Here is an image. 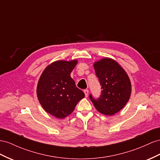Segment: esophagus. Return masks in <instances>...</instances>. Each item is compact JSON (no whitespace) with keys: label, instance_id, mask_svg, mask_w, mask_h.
Instances as JSON below:
<instances>
[{"label":"esophagus","instance_id":"esophagus-1","mask_svg":"<svg viewBox=\"0 0 160 160\" xmlns=\"http://www.w3.org/2000/svg\"><path fill=\"white\" fill-rule=\"evenodd\" d=\"M84 93L85 95V97H88V94H89V90L88 89H85L84 90Z\"/></svg>","mask_w":160,"mask_h":160}]
</instances>
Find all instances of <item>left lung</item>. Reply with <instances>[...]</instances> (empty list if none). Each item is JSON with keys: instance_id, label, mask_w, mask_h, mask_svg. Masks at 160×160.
Instances as JSON below:
<instances>
[{"instance_id": "obj_1", "label": "left lung", "mask_w": 160, "mask_h": 160, "mask_svg": "<svg viewBox=\"0 0 160 160\" xmlns=\"http://www.w3.org/2000/svg\"><path fill=\"white\" fill-rule=\"evenodd\" d=\"M93 68L102 86V94L97 100L89 96L96 110L106 116L117 113L127 104L131 94V83L124 68L110 58L95 62Z\"/></svg>"}]
</instances>
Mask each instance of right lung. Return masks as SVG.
Here are the masks:
<instances>
[{
  "instance_id": "add662e5",
  "label": "right lung",
  "mask_w": 160,
  "mask_h": 160,
  "mask_svg": "<svg viewBox=\"0 0 160 160\" xmlns=\"http://www.w3.org/2000/svg\"><path fill=\"white\" fill-rule=\"evenodd\" d=\"M77 60H57L46 67L39 79L37 96L44 110L57 118L70 115L85 93L76 87L71 72Z\"/></svg>"
}]
</instances>
